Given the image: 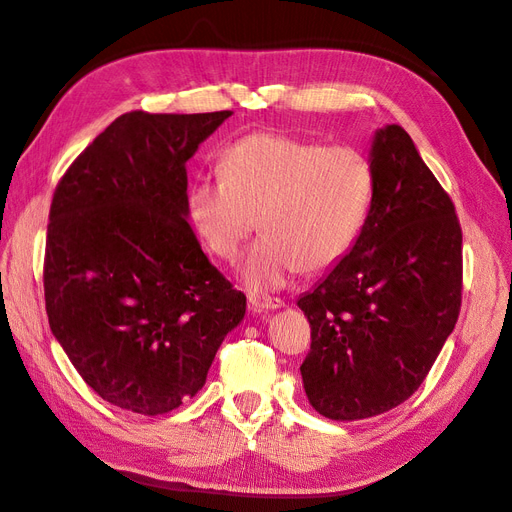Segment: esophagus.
<instances>
[{"label": "esophagus", "mask_w": 512, "mask_h": 512, "mask_svg": "<svg viewBox=\"0 0 512 512\" xmlns=\"http://www.w3.org/2000/svg\"><path fill=\"white\" fill-rule=\"evenodd\" d=\"M250 309L252 312L256 314H260V312H269V309H280L282 305H284V301L282 299H277V297H260V294H250Z\"/></svg>", "instance_id": "1"}]
</instances>
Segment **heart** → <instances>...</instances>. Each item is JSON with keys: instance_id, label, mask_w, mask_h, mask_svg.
I'll list each match as a JSON object with an SVG mask.
<instances>
[{"instance_id": "b5f03b06", "label": "heart", "mask_w": 512, "mask_h": 512, "mask_svg": "<svg viewBox=\"0 0 512 512\" xmlns=\"http://www.w3.org/2000/svg\"><path fill=\"white\" fill-rule=\"evenodd\" d=\"M222 177H198L188 211L198 237L237 260L265 228L241 269L252 290L282 288L299 271H324L350 250L374 200V166L361 149L327 147L280 132H252L222 153Z\"/></svg>"}]
</instances>
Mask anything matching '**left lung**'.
<instances>
[{
    "label": "left lung",
    "instance_id": "8db88e82",
    "mask_svg": "<svg viewBox=\"0 0 512 512\" xmlns=\"http://www.w3.org/2000/svg\"><path fill=\"white\" fill-rule=\"evenodd\" d=\"M374 200L352 250L297 301L312 327L309 404L333 421L389 412L421 386L461 307V226L401 126L374 134Z\"/></svg>",
    "mask_w": 512,
    "mask_h": 512
}]
</instances>
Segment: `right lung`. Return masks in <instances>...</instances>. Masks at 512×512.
<instances>
[{
  "label": "right lung",
  "mask_w": 512,
  "mask_h": 512,
  "mask_svg": "<svg viewBox=\"0 0 512 512\" xmlns=\"http://www.w3.org/2000/svg\"><path fill=\"white\" fill-rule=\"evenodd\" d=\"M230 115H121L55 188L44 254L51 331L121 410L156 416L194 397L245 316V294L188 224L185 162Z\"/></svg>",
  "instance_id": "right-lung-1"
}]
</instances>
